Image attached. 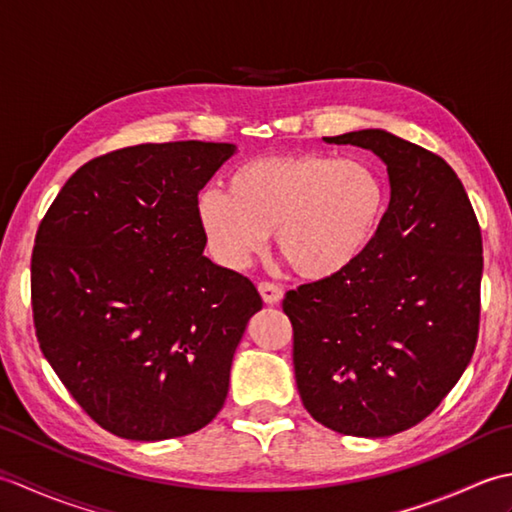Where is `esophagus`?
Returning a JSON list of instances; mask_svg holds the SVG:
<instances>
[{"label":"esophagus","mask_w":512,"mask_h":512,"mask_svg":"<svg viewBox=\"0 0 512 512\" xmlns=\"http://www.w3.org/2000/svg\"><path fill=\"white\" fill-rule=\"evenodd\" d=\"M259 295H262L268 306H273V303H279L284 299V290H281V286L273 284V281H262V284H259Z\"/></svg>","instance_id":"obj_1"}]
</instances>
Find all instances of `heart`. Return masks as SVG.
Masks as SVG:
<instances>
[{
	"label": "heart",
	"instance_id": "b5f03b06",
	"mask_svg": "<svg viewBox=\"0 0 512 512\" xmlns=\"http://www.w3.org/2000/svg\"><path fill=\"white\" fill-rule=\"evenodd\" d=\"M226 190L209 189L198 200L217 262L244 268L275 233L279 257L303 279L354 266L387 209L385 182L372 165L310 151L246 160L231 171Z\"/></svg>",
	"mask_w": 512,
	"mask_h": 512
}]
</instances>
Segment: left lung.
<instances>
[{
  "label": "left lung",
  "mask_w": 512,
  "mask_h": 512,
  "mask_svg": "<svg viewBox=\"0 0 512 512\" xmlns=\"http://www.w3.org/2000/svg\"><path fill=\"white\" fill-rule=\"evenodd\" d=\"M325 140L372 149L391 198L354 266L286 292L297 389L323 427L394 436L440 405L475 352L480 222L458 173L433 151L383 129Z\"/></svg>",
  "instance_id": "obj_1"
}]
</instances>
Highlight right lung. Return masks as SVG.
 <instances>
[{"label": "right lung", "mask_w": 512, "mask_h": 512, "mask_svg": "<svg viewBox=\"0 0 512 512\" xmlns=\"http://www.w3.org/2000/svg\"><path fill=\"white\" fill-rule=\"evenodd\" d=\"M235 145L182 140L76 169L37 228L32 321L81 409L118 438L169 440L209 424L262 297L202 255L198 193Z\"/></svg>", "instance_id": "obj_1"}]
</instances>
